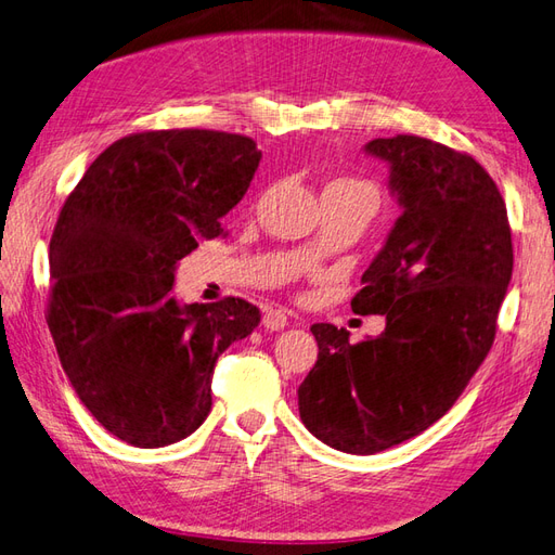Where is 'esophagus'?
<instances>
[{
	"label": "esophagus",
	"mask_w": 555,
	"mask_h": 555,
	"mask_svg": "<svg viewBox=\"0 0 555 555\" xmlns=\"http://www.w3.org/2000/svg\"><path fill=\"white\" fill-rule=\"evenodd\" d=\"M262 324H264L267 331H281V328L288 326V314L283 312V309L269 307L267 312H264V317H262Z\"/></svg>",
	"instance_id": "obj_1"
}]
</instances>
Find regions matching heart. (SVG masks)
<instances>
[{"label":"heart","instance_id":"heart-1","mask_svg":"<svg viewBox=\"0 0 555 555\" xmlns=\"http://www.w3.org/2000/svg\"><path fill=\"white\" fill-rule=\"evenodd\" d=\"M357 184H359V182H357Z\"/></svg>","mask_w":555,"mask_h":555}]
</instances>
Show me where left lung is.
Here are the masks:
<instances>
[{
    "mask_svg": "<svg viewBox=\"0 0 555 555\" xmlns=\"http://www.w3.org/2000/svg\"><path fill=\"white\" fill-rule=\"evenodd\" d=\"M402 215L364 272L352 312L385 331L352 345L314 324V369L298 388L305 428L345 454H378L454 406L494 343L513 272L506 203L485 167L437 141L373 139Z\"/></svg>",
    "mask_w": 555,
    "mask_h": 555,
    "instance_id": "8db88e82",
    "label": "left lung"
}]
</instances>
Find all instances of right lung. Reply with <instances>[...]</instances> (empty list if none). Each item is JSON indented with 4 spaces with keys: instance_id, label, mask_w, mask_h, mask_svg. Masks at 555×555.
Segmentation results:
<instances>
[{
    "instance_id": "1",
    "label": "right lung",
    "mask_w": 555,
    "mask_h": 555,
    "mask_svg": "<svg viewBox=\"0 0 555 555\" xmlns=\"http://www.w3.org/2000/svg\"><path fill=\"white\" fill-rule=\"evenodd\" d=\"M262 153L248 137L158 130L122 137L87 167L49 243V331L61 366L103 428L156 449L208 418L212 371L250 336L241 298L184 305L177 262L248 191Z\"/></svg>"
}]
</instances>
